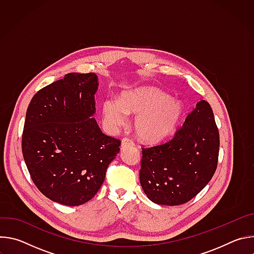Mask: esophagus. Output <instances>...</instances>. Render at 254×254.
I'll use <instances>...</instances> for the list:
<instances>
[{
  "instance_id": "1",
  "label": "esophagus",
  "mask_w": 254,
  "mask_h": 254,
  "mask_svg": "<svg viewBox=\"0 0 254 254\" xmlns=\"http://www.w3.org/2000/svg\"><path fill=\"white\" fill-rule=\"evenodd\" d=\"M122 146L127 147V146H134V142L131 138L129 137H124L122 140Z\"/></svg>"
}]
</instances>
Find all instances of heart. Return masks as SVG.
I'll list each match as a JSON object with an SVG mask.
<instances>
[{"label": "heart", "instance_id": "obj_1", "mask_svg": "<svg viewBox=\"0 0 254 254\" xmlns=\"http://www.w3.org/2000/svg\"><path fill=\"white\" fill-rule=\"evenodd\" d=\"M183 112L179 100L169 98L164 92L142 87L123 95L121 100L106 99L103 117L112 127L127 123V115L136 116L134 127L138 137L147 142H158L169 136L176 128Z\"/></svg>", "mask_w": 254, "mask_h": 254}]
</instances>
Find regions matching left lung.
I'll use <instances>...</instances> for the list:
<instances>
[{
	"label": "left lung",
	"mask_w": 254,
	"mask_h": 254,
	"mask_svg": "<svg viewBox=\"0 0 254 254\" xmlns=\"http://www.w3.org/2000/svg\"><path fill=\"white\" fill-rule=\"evenodd\" d=\"M219 146L212 108L201 100L171 139L141 148L139 181L144 194L160 205L187 203L212 179Z\"/></svg>",
	"instance_id": "8db88e82"
}]
</instances>
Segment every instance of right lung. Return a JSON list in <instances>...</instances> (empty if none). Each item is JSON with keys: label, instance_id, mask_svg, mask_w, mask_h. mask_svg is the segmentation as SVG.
I'll list each match as a JSON object with an SVG mask.
<instances>
[{"label": "right lung", "instance_id": "right-lung-1", "mask_svg": "<svg viewBox=\"0 0 254 254\" xmlns=\"http://www.w3.org/2000/svg\"><path fill=\"white\" fill-rule=\"evenodd\" d=\"M94 73L72 72L36 93L27 108L23 157L31 179L50 200L78 206L94 197L121 139L96 121Z\"/></svg>", "mask_w": 254, "mask_h": 254}]
</instances>
